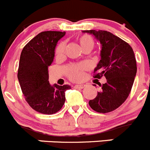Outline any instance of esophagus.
<instances>
[{
  "label": "esophagus",
  "instance_id": "obj_1",
  "mask_svg": "<svg viewBox=\"0 0 150 150\" xmlns=\"http://www.w3.org/2000/svg\"><path fill=\"white\" fill-rule=\"evenodd\" d=\"M85 87V84H76L74 86L75 88H79V89H82Z\"/></svg>",
  "mask_w": 150,
  "mask_h": 150
}]
</instances>
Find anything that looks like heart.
Returning a JSON list of instances; mask_svg holds the SVG:
<instances>
[{
  "label": "heart",
  "mask_w": 150,
  "mask_h": 150,
  "mask_svg": "<svg viewBox=\"0 0 150 150\" xmlns=\"http://www.w3.org/2000/svg\"><path fill=\"white\" fill-rule=\"evenodd\" d=\"M79 43L80 44V47H81L82 50L84 49H92L95 46V41L93 37H91L89 35H82L78 38ZM65 43H61L60 45L57 47L56 50V57H62L64 54L65 51ZM84 69L83 66H71L69 67L68 71H69V76L72 80H79L81 77V71Z\"/></svg>",
  "instance_id": "obj_1"
}]
</instances>
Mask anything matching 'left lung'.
I'll list each match as a JSON object with an SVG mask.
<instances>
[{
  "mask_svg": "<svg viewBox=\"0 0 150 150\" xmlns=\"http://www.w3.org/2000/svg\"><path fill=\"white\" fill-rule=\"evenodd\" d=\"M82 33L93 35L100 44V60L94 69L99 73L95 78L104 76L106 79L89 105L99 113L110 112L121 106L130 93L137 71L134 52L127 43L110 32L90 30Z\"/></svg>",
  "mask_w": 150,
  "mask_h": 150,
  "instance_id": "1",
  "label": "left lung"
}]
</instances>
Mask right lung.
<instances>
[{"label": "right lung", "instance_id": "right-lung-1", "mask_svg": "<svg viewBox=\"0 0 150 150\" xmlns=\"http://www.w3.org/2000/svg\"><path fill=\"white\" fill-rule=\"evenodd\" d=\"M66 32L44 31L29 41L21 52L18 77L25 100L32 109L44 115L61 109L66 100L65 92L71 86L49 82L48 67L54 57L57 42Z\"/></svg>", "mask_w": 150, "mask_h": 150}]
</instances>
